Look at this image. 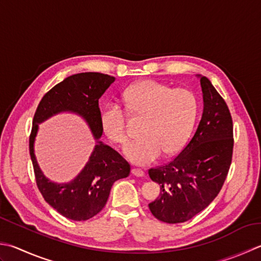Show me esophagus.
Returning a JSON list of instances; mask_svg holds the SVG:
<instances>
[{"label": "esophagus", "instance_id": "esophagus-1", "mask_svg": "<svg viewBox=\"0 0 261 261\" xmlns=\"http://www.w3.org/2000/svg\"><path fill=\"white\" fill-rule=\"evenodd\" d=\"M131 173H132V174H134L135 176H138V177L145 176V172L142 171V170H140V168H132Z\"/></svg>", "mask_w": 261, "mask_h": 261}]
</instances>
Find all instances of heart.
<instances>
[{
    "mask_svg": "<svg viewBox=\"0 0 261 261\" xmlns=\"http://www.w3.org/2000/svg\"><path fill=\"white\" fill-rule=\"evenodd\" d=\"M123 104L132 119H145V138L126 147L129 161L149 165L163 152L174 155L186 145L198 113L196 95L187 88H173L156 80H142L124 90ZM116 104L106 105L99 116L100 129L114 144L124 147L130 141L127 116Z\"/></svg>",
    "mask_w": 261,
    "mask_h": 261,
    "instance_id": "1",
    "label": "heart"
}]
</instances>
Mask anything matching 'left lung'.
<instances>
[{"label": "left lung", "instance_id": "obj_1", "mask_svg": "<svg viewBox=\"0 0 261 261\" xmlns=\"http://www.w3.org/2000/svg\"><path fill=\"white\" fill-rule=\"evenodd\" d=\"M203 113L182 151L165 165L148 171L161 186L149 203L162 222H187L211 205L226 180L233 156V120L227 104L206 76H200Z\"/></svg>", "mask_w": 261, "mask_h": 261}]
</instances>
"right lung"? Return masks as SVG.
Instances as JSON below:
<instances>
[{"label": "right lung", "mask_w": 261, "mask_h": 261, "mask_svg": "<svg viewBox=\"0 0 261 261\" xmlns=\"http://www.w3.org/2000/svg\"><path fill=\"white\" fill-rule=\"evenodd\" d=\"M114 80V76L99 72L70 75L44 95L35 112L29 152L36 185L46 202L72 221H87L97 215L106 205L113 183L129 176L130 164L113 148L97 141L89 162L73 181L65 185L50 182L40 171L34 154L38 123L59 112L72 111L85 117L96 139H99L103 131L98 100Z\"/></svg>", "instance_id": "right-lung-1"}]
</instances>
